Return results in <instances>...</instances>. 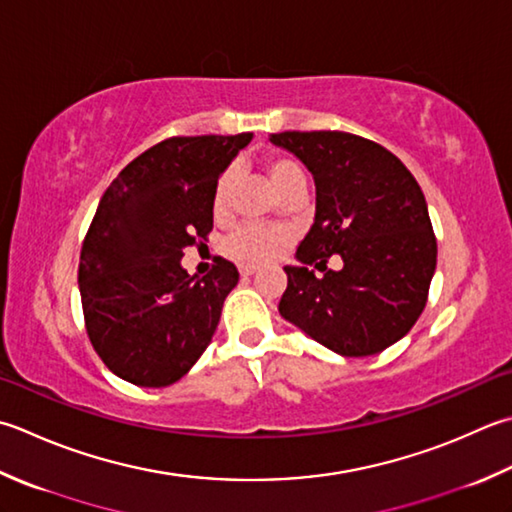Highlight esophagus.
Returning a JSON list of instances; mask_svg holds the SVG:
<instances>
[{
  "label": "esophagus",
  "instance_id": "34e87169",
  "mask_svg": "<svg viewBox=\"0 0 512 512\" xmlns=\"http://www.w3.org/2000/svg\"><path fill=\"white\" fill-rule=\"evenodd\" d=\"M239 273H242V277H250V275L257 273V266H242V268H239Z\"/></svg>",
  "mask_w": 512,
  "mask_h": 512
}]
</instances>
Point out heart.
<instances>
[{"instance_id": "1", "label": "heart", "mask_w": 512, "mask_h": 512, "mask_svg": "<svg viewBox=\"0 0 512 512\" xmlns=\"http://www.w3.org/2000/svg\"><path fill=\"white\" fill-rule=\"evenodd\" d=\"M266 175L268 182L277 190V195L282 197L295 186H306L304 170L297 162L288 157H270L266 159ZM230 193H233V175L224 173L217 179L213 190V213L215 217H224L230 208ZM284 246L282 233H277L273 228L262 226H242L237 228L233 235L226 239V253L239 264L255 266L266 264L268 259H273Z\"/></svg>"}]
</instances>
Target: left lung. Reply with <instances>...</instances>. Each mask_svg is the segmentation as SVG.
Returning <instances> with one entry per match:
<instances>
[{
	"instance_id": "8db88e82",
	"label": "left lung",
	"mask_w": 512,
	"mask_h": 512,
	"mask_svg": "<svg viewBox=\"0 0 512 512\" xmlns=\"http://www.w3.org/2000/svg\"><path fill=\"white\" fill-rule=\"evenodd\" d=\"M270 142L290 150L315 179V222L286 266L279 302L286 322L344 357L382 353L399 342L428 299L437 239L422 188L399 159L342 130H286ZM343 257L317 278L307 266Z\"/></svg>"
}]
</instances>
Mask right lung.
Here are the masks:
<instances>
[{
  "label": "right lung",
  "mask_w": 512,
  "mask_h": 512,
  "mask_svg": "<svg viewBox=\"0 0 512 512\" xmlns=\"http://www.w3.org/2000/svg\"><path fill=\"white\" fill-rule=\"evenodd\" d=\"M250 139H164L99 199L79 255V293L90 344L124 382L175 384L213 339L237 268L217 257L208 275L190 277L179 262L213 230L217 179Z\"/></svg>",
  "instance_id": "obj_1"
}]
</instances>
